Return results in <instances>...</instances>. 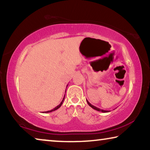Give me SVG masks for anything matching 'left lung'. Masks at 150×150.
I'll return each instance as SVG.
<instances>
[{"instance_id": "8db88e82", "label": "left lung", "mask_w": 150, "mask_h": 150, "mask_svg": "<svg viewBox=\"0 0 150 150\" xmlns=\"http://www.w3.org/2000/svg\"><path fill=\"white\" fill-rule=\"evenodd\" d=\"M87 103H88V105H89L91 108H93V109H95V110H97V111H100V112H110L109 110H103V109H100V108H97V107H96V106H93V105H91V104L88 102V101L87 100Z\"/></svg>"}]
</instances>
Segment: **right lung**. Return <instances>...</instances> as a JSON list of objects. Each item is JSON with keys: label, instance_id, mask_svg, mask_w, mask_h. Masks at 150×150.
<instances>
[{"label": "right lung", "instance_id": "obj_1", "mask_svg": "<svg viewBox=\"0 0 150 150\" xmlns=\"http://www.w3.org/2000/svg\"><path fill=\"white\" fill-rule=\"evenodd\" d=\"M64 99H65V95H64V97H63V98L62 101V102H61V103L59 104V105L57 106L56 107H55L54 109H52V110H48V111H45V112H43V113H48V112H53V111L56 110L57 109H58L59 108H60V106H62V105L63 104V100H64Z\"/></svg>", "mask_w": 150, "mask_h": 150}]
</instances>
